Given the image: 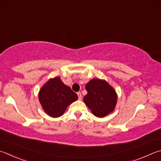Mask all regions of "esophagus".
Instances as JSON below:
<instances>
[{
	"label": "esophagus",
	"instance_id": "34e87169",
	"mask_svg": "<svg viewBox=\"0 0 161 161\" xmlns=\"http://www.w3.org/2000/svg\"><path fill=\"white\" fill-rule=\"evenodd\" d=\"M77 95H78V98H79V100H81V94L80 92H78L77 93Z\"/></svg>",
	"mask_w": 161,
	"mask_h": 161
}]
</instances>
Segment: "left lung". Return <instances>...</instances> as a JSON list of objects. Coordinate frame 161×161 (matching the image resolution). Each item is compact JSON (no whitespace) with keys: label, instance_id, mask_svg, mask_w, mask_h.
Here are the masks:
<instances>
[{"label":"left lung","instance_id":"left-lung-1","mask_svg":"<svg viewBox=\"0 0 161 161\" xmlns=\"http://www.w3.org/2000/svg\"><path fill=\"white\" fill-rule=\"evenodd\" d=\"M87 94L83 101L97 118H104L115 110L118 95L115 90L104 80L92 79L86 84Z\"/></svg>","mask_w":161,"mask_h":161}]
</instances>
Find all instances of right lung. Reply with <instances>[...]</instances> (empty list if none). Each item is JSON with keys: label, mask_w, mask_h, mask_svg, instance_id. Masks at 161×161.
I'll list each match as a JSON object with an SVG mask.
<instances>
[{"label": "right lung", "mask_w": 161, "mask_h": 161, "mask_svg": "<svg viewBox=\"0 0 161 161\" xmlns=\"http://www.w3.org/2000/svg\"><path fill=\"white\" fill-rule=\"evenodd\" d=\"M78 99L77 93L66 86L60 77L51 78L39 92L43 110L52 118L62 116L69 105Z\"/></svg>", "instance_id": "1"}]
</instances>
